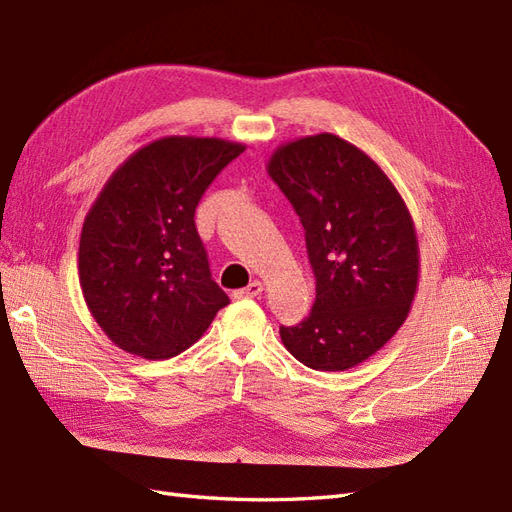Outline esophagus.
Returning a JSON list of instances; mask_svg holds the SVG:
<instances>
[{"label": "esophagus", "mask_w": 512, "mask_h": 512, "mask_svg": "<svg viewBox=\"0 0 512 512\" xmlns=\"http://www.w3.org/2000/svg\"><path fill=\"white\" fill-rule=\"evenodd\" d=\"M261 292H264V283L255 279V281L248 283L246 288H242V290L237 292V294H240V296H246V299H255V296H259Z\"/></svg>", "instance_id": "1"}]
</instances>
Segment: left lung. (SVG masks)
<instances>
[{"label": "left lung", "mask_w": 512, "mask_h": 512, "mask_svg": "<svg viewBox=\"0 0 512 512\" xmlns=\"http://www.w3.org/2000/svg\"><path fill=\"white\" fill-rule=\"evenodd\" d=\"M266 172L305 229L312 314L281 342L314 371H347L397 334L419 288V240L406 200L364 150L331 133L281 144Z\"/></svg>", "instance_id": "left-lung-1"}]
</instances>
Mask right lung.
<instances>
[{
  "label": "right lung",
  "instance_id": "1",
  "mask_svg": "<svg viewBox=\"0 0 512 512\" xmlns=\"http://www.w3.org/2000/svg\"><path fill=\"white\" fill-rule=\"evenodd\" d=\"M244 150L220 137H161L104 183L82 224L78 279L115 347L146 360L174 358L229 303L211 279L194 213L213 178Z\"/></svg>",
  "mask_w": 512,
  "mask_h": 512
}]
</instances>
